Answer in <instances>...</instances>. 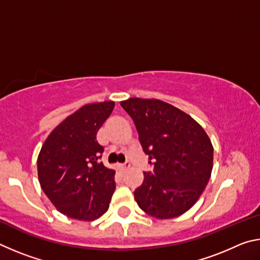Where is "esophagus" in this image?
Masks as SVG:
<instances>
[{
	"label": "esophagus",
	"mask_w": 260,
	"mask_h": 260,
	"mask_svg": "<svg viewBox=\"0 0 260 260\" xmlns=\"http://www.w3.org/2000/svg\"><path fill=\"white\" fill-rule=\"evenodd\" d=\"M129 166H131V162L129 161H126L125 164H119V170L124 172V171H126L127 169H129Z\"/></svg>",
	"instance_id": "34e87169"
}]
</instances>
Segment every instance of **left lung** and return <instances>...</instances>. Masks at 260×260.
Instances as JSON below:
<instances>
[{"label": "left lung", "mask_w": 260, "mask_h": 260, "mask_svg": "<svg viewBox=\"0 0 260 260\" xmlns=\"http://www.w3.org/2000/svg\"><path fill=\"white\" fill-rule=\"evenodd\" d=\"M120 105L133 119L153 166L135 189L136 203L158 219L181 215L200 199L212 172L208 134L189 114L159 100L135 98Z\"/></svg>", "instance_id": "left-lung-1"}]
</instances>
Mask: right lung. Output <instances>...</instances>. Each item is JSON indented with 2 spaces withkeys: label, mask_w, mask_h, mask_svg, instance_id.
Listing matches in <instances>:
<instances>
[{
  "label": "right lung",
  "mask_w": 260,
  "mask_h": 260,
  "mask_svg": "<svg viewBox=\"0 0 260 260\" xmlns=\"http://www.w3.org/2000/svg\"><path fill=\"white\" fill-rule=\"evenodd\" d=\"M114 102L87 104L51 132L38 157L42 190L60 213L93 221L107 212L116 171L100 162L104 148L96 134Z\"/></svg>",
  "instance_id": "obj_1"
}]
</instances>
